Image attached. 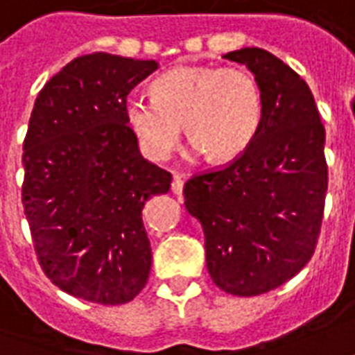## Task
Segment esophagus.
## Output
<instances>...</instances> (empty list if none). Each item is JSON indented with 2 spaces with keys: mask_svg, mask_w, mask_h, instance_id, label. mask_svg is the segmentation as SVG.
<instances>
[{
  "mask_svg": "<svg viewBox=\"0 0 355 355\" xmlns=\"http://www.w3.org/2000/svg\"><path fill=\"white\" fill-rule=\"evenodd\" d=\"M182 188H184V180H182V177L175 175V177H173V184H171V190H173V194L182 196Z\"/></svg>",
  "mask_w": 355,
  "mask_h": 355,
  "instance_id": "1",
  "label": "esophagus"
}]
</instances>
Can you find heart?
I'll return each mask as SVG.
<instances>
[{"label":"heart","mask_w":355,"mask_h":355,"mask_svg":"<svg viewBox=\"0 0 355 355\" xmlns=\"http://www.w3.org/2000/svg\"><path fill=\"white\" fill-rule=\"evenodd\" d=\"M153 96L130 94L125 117L142 150L163 161L177 148L182 132L194 155L213 161L240 157L254 142L263 117L261 90L244 69L177 67L153 83Z\"/></svg>","instance_id":"obj_1"}]
</instances>
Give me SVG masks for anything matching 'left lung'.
Here are the masks:
<instances>
[{
    "label": "left lung",
    "mask_w": 355,
    "mask_h": 355,
    "mask_svg": "<svg viewBox=\"0 0 355 355\" xmlns=\"http://www.w3.org/2000/svg\"><path fill=\"white\" fill-rule=\"evenodd\" d=\"M225 59L254 73L263 117L254 142L223 169L184 184L186 209L202 225L213 282L257 296L304 269L315 252L327 194L324 126L298 73L259 48Z\"/></svg>",
    "instance_id": "obj_1"
}]
</instances>
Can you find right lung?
Here are the masks:
<instances>
[{"label":"right lung","mask_w":355,"mask_h":355,"mask_svg":"<svg viewBox=\"0 0 355 355\" xmlns=\"http://www.w3.org/2000/svg\"><path fill=\"white\" fill-rule=\"evenodd\" d=\"M157 61L96 51L40 90L22 144V205L40 265L67 294L126 304L146 286L152 246L142 209L171 173L144 159L125 100Z\"/></svg>","instance_id":"1"}]
</instances>
